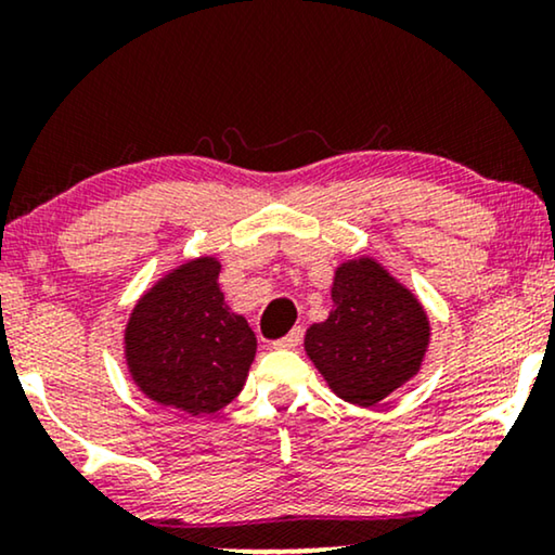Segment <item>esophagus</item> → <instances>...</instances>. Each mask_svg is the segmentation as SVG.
<instances>
[{
    "label": "esophagus",
    "instance_id": "34e87169",
    "mask_svg": "<svg viewBox=\"0 0 555 555\" xmlns=\"http://www.w3.org/2000/svg\"><path fill=\"white\" fill-rule=\"evenodd\" d=\"M300 338H302V331L300 328H293L285 338L275 340V344H272V348H278V351H293V348H298Z\"/></svg>",
    "mask_w": 555,
    "mask_h": 555
}]
</instances>
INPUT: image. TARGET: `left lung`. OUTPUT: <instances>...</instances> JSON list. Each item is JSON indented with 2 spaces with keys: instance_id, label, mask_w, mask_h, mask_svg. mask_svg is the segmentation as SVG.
I'll use <instances>...</instances> for the list:
<instances>
[{
  "instance_id": "obj_1",
  "label": "left lung",
  "mask_w": 555,
  "mask_h": 555,
  "mask_svg": "<svg viewBox=\"0 0 555 555\" xmlns=\"http://www.w3.org/2000/svg\"><path fill=\"white\" fill-rule=\"evenodd\" d=\"M331 313L306 331V356L338 399L376 406L412 382L427 359V308L382 260L356 255L338 262Z\"/></svg>"
}]
</instances>
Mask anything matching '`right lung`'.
<instances>
[{
    "mask_svg": "<svg viewBox=\"0 0 555 555\" xmlns=\"http://www.w3.org/2000/svg\"><path fill=\"white\" fill-rule=\"evenodd\" d=\"M219 270L215 255L192 257L166 270L128 313L126 369L158 406L217 414L247 382L257 338L247 318L227 306Z\"/></svg>",
    "mask_w": 555,
    "mask_h": 555,
    "instance_id": "obj_1",
    "label": "right lung"
}]
</instances>
